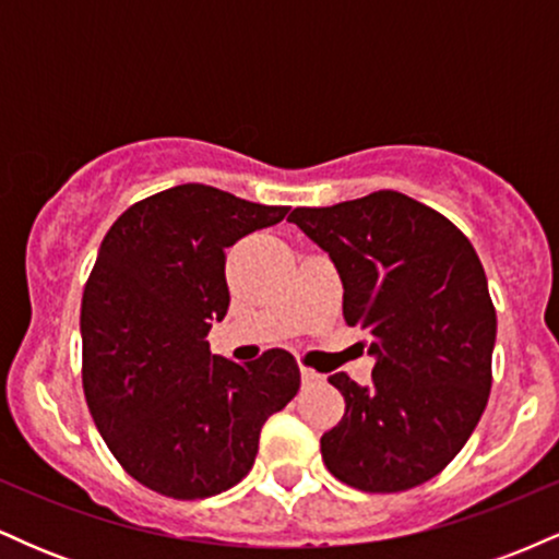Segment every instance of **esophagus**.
<instances>
[{
    "instance_id": "obj_1",
    "label": "esophagus",
    "mask_w": 559,
    "mask_h": 559,
    "mask_svg": "<svg viewBox=\"0 0 559 559\" xmlns=\"http://www.w3.org/2000/svg\"><path fill=\"white\" fill-rule=\"evenodd\" d=\"M299 373H301V383H305V386H316V383L323 381V376H320L318 370L305 368V365H299Z\"/></svg>"
}]
</instances>
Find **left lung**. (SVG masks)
Wrapping results in <instances>:
<instances>
[{
	"mask_svg": "<svg viewBox=\"0 0 559 559\" xmlns=\"http://www.w3.org/2000/svg\"><path fill=\"white\" fill-rule=\"evenodd\" d=\"M288 221L344 284V320L370 336L373 383L333 373L346 409L320 439L329 471L360 491H407L439 476L471 439L491 391L497 338L476 249L444 215L400 191Z\"/></svg>",
	"mask_w": 559,
	"mask_h": 559,
	"instance_id": "left-lung-1",
	"label": "left lung"
}]
</instances>
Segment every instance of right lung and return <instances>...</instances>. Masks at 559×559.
<instances>
[{
    "mask_svg": "<svg viewBox=\"0 0 559 559\" xmlns=\"http://www.w3.org/2000/svg\"><path fill=\"white\" fill-rule=\"evenodd\" d=\"M288 207L183 183L128 207L83 288V394L123 471L173 499H204L252 471L260 431L299 391L297 360L210 352L228 312L226 247Z\"/></svg>",
    "mask_w": 559,
    "mask_h": 559,
    "instance_id": "add662e5",
    "label": "right lung"
}]
</instances>
